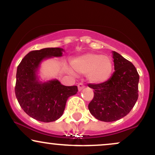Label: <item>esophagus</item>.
I'll list each match as a JSON object with an SVG mask.
<instances>
[{"label":"esophagus","instance_id":"1","mask_svg":"<svg viewBox=\"0 0 155 155\" xmlns=\"http://www.w3.org/2000/svg\"><path fill=\"white\" fill-rule=\"evenodd\" d=\"M84 84L83 83H79L78 84V90H79V91H81L82 89L84 87Z\"/></svg>","mask_w":155,"mask_h":155}]
</instances>
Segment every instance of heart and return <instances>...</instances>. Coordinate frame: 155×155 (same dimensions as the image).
Instances as JSON below:
<instances>
[{"label": "heart", "instance_id": "1", "mask_svg": "<svg viewBox=\"0 0 155 155\" xmlns=\"http://www.w3.org/2000/svg\"><path fill=\"white\" fill-rule=\"evenodd\" d=\"M72 66L76 72L88 74V79L94 83H102L111 77L113 63L110 58L98 54H86L72 61Z\"/></svg>", "mask_w": 155, "mask_h": 155}]
</instances>
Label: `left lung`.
<instances>
[{"label": "left lung", "instance_id": "left-lung-1", "mask_svg": "<svg viewBox=\"0 0 155 155\" xmlns=\"http://www.w3.org/2000/svg\"><path fill=\"white\" fill-rule=\"evenodd\" d=\"M114 70L109 79L100 84H88L94 97L88 105L92 116L103 122H114L128 114L138 97L139 75L136 67L113 51Z\"/></svg>", "mask_w": 155, "mask_h": 155}]
</instances>
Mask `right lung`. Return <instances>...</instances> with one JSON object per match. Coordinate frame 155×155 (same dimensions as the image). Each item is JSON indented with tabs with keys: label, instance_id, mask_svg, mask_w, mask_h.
Segmentation results:
<instances>
[{
	"label": "right lung",
	"instance_id": "add662e5",
	"mask_svg": "<svg viewBox=\"0 0 155 155\" xmlns=\"http://www.w3.org/2000/svg\"><path fill=\"white\" fill-rule=\"evenodd\" d=\"M61 48L31 51L17 66L15 95L28 115L44 122H54L63 115L67 99L77 93V86H64L58 80L40 83L36 76L39 64L45 58L60 57Z\"/></svg>",
	"mask_w": 155,
	"mask_h": 155
}]
</instances>
